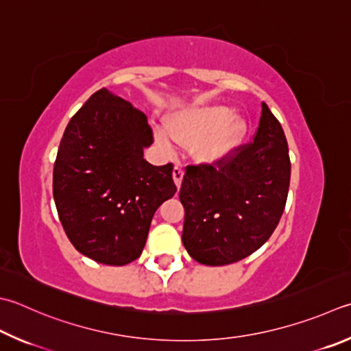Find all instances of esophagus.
Segmentation results:
<instances>
[{
    "instance_id": "esophagus-1",
    "label": "esophagus",
    "mask_w": 351,
    "mask_h": 351,
    "mask_svg": "<svg viewBox=\"0 0 351 351\" xmlns=\"http://www.w3.org/2000/svg\"><path fill=\"white\" fill-rule=\"evenodd\" d=\"M183 174H184L183 168L178 167V165H176L174 171H173V178H174V182H176V184H177V188H180L182 180H183Z\"/></svg>"
}]
</instances>
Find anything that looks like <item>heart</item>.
I'll return each mask as SVG.
<instances>
[{
  "label": "heart",
  "mask_w": 351,
  "mask_h": 351,
  "mask_svg": "<svg viewBox=\"0 0 351 351\" xmlns=\"http://www.w3.org/2000/svg\"><path fill=\"white\" fill-rule=\"evenodd\" d=\"M247 125L241 117L234 116V111L214 105L184 110L176 114L169 122L168 130H157V143L173 153L176 142L180 145H194V156L198 162L218 163L228 158L241 143Z\"/></svg>",
  "instance_id": "b5f03b06"
}]
</instances>
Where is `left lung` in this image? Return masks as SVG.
I'll list each match as a JSON object with an SVG mask.
<instances>
[{"instance_id": "8db88e82", "label": "left lung", "mask_w": 351, "mask_h": 351, "mask_svg": "<svg viewBox=\"0 0 351 351\" xmlns=\"http://www.w3.org/2000/svg\"><path fill=\"white\" fill-rule=\"evenodd\" d=\"M286 136L263 102L254 142L215 165L186 167L180 188L182 241L195 261L224 266L254 254L278 226L287 202Z\"/></svg>"}]
</instances>
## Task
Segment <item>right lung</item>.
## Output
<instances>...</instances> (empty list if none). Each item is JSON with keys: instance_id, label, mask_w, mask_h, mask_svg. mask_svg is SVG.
<instances>
[{"instance_id": "right-lung-1", "label": "right lung", "mask_w": 351, "mask_h": 351, "mask_svg": "<svg viewBox=\"0 0 351 351\" xmlns=\"http://www.w3.org/2000/svg\"><path fill=\"white\" fill-rule=\"evenodd\" d=\"M147 116L101 88L70 119L53 168V198L69 240L108 266L141 256L154 213L176 194L173 163L154 167Z\"/></svg>"}]
</instances>
